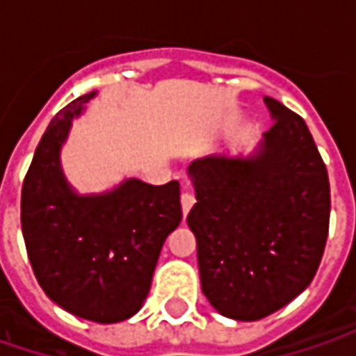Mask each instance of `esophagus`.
I'll use <instances>...</instances> for the list:
<instances>
[{
	"label": "esophagus",
	"instance_id": "obj_1",
	"mask_svg": "<svg viewBox=\"0 0 356 356\" xmlns=\"http://www.w3.org/2000/svg\"><path fill=\"white\" fill-rule=\"evenodd\" d=\"M184 188H186V186H184ZM180 202H182V212L188 213L190 210H192V206H194V202H196V200H194V196H192V194L188 192V188H186L184 194H182V200H180Z\"/></svg>",
	"mask_w": 356,
	"mask_h": 356
}]
</instances>
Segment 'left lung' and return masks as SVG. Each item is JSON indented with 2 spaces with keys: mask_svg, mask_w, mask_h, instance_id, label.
Instances as JSON below:
<instances>
[{
  "mask_svg": "<svg viewBox=\"0 0 356 356\" xmlns=\"http://www.w3.org/2000/svg\"><path fill=\"white\" fill-rule=\"evenodd\" d=\"M264 103L273 127L250 152L188 168L202 291L234 321H259L303 293L329 234V176L307 124L271 97Z\"/></svg>",
  "mask_w": 356,
  "mask_h": 356,
  "instance_id": "obj_1",
  "label": "left lung"
}]
</instances>
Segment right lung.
Returning <instances> with one entry per match:
<instances>
[{
  "label": "right lung",
  "mask_w": 356,
  "mask_h": 356,
  "mask_svg": "<svg viewBox=\"0 0 356 356\" xmlns=\"http://www.w3.org/2000/svg\"><path fill=\"white\" fill-rule=\"evenodd\" d=\"M97 90L51 120L21 190V229L41 289L67 313L120 323L144 305L164 241L182 220L180 184L117 186L81 194L67 180L63 146Z\"/></svg>",
  "instance_id": "add662e5"
}]
</instances>
